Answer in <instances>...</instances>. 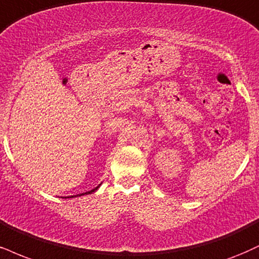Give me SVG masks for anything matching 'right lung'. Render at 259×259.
Masks as SVG:
<instances>
[{"instance_id":"1","label":"right lung","mask_w":259,"mask_h":259,"mask_svg":"<svg viewBox=\"0 0 259 259\" xmlns=\"http://www.w3.org/2000/svg\"><path fill=\"white\" fill-rule=\"evenodd\" d=\"M101 186V183H100V185L98 186V187H95L94 189H92V191H89V192H85V193H80V194H77V195H72V197H67V198H76V197H82V195H85V194H92V193H94V192H96L99 189V187ZM66 198V197H65Z\"/></svg>"}]
</instances>
